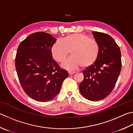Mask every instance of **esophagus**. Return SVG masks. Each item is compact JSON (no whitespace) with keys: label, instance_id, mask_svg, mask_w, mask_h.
Segmentation results:
<instances>
[{"label":"esophagus","instance_id":"34e87169","mask_svg":"<svg viewBox=\"0 0 133 133\" xmlns=\"http://www.w3.org/2000/svg\"><path fill=\"white\" fill-rule=\"evenodd\" d=\"M76 73V72H71V71H69V75H72V74H75Z\"/></svg>","mask_w":133,"mask_h":133}]
</instances>
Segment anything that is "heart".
I'll return each mask as SVG.
<instances>
[{
  "instance_id": "heart-1",
  "label": "heart",
  "mask_w": 133,
  "mask_h": 133,
  "mask_svg": "<svg viewBox=\"0 0 133 133\" xmlns=\"http://www.w3.org/2000/svg\"><path fill=\"white\" fill-rule=\"evenodd\" d=\"M50 50L54 59L58 62H63L70 52L72 56L62 64L64 69L70 71L76 70L81 66L84 69L91 67L99 54L97 42L83 34L68 35L62 41H56Z\"/></svg>"
}]
</instances>
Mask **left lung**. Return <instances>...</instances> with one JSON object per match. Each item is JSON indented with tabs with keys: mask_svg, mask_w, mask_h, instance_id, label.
Instances as JSON below:
<instances>
[{
	"mask_svg": "<svg viewBox=\"0 0 133 133\" xmlns=\"http://www.w3.org/2000/svg\"><path fill=\"white\" fill-rule=\"evenodd\" d=\"M92 33L99 47V54L95 63L83 71L84 79L79 89L84 98L98 101L107 97L115 87L121 71V52L110 35Z\"/></svg>",
	"mask_w": 133,
	"mask_h": 133,
	"instance_id": "left-lung-1",
	"label": "left lung"
}]
</instances>
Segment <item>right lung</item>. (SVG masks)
Listing matches in <instances>:
<instances>
[{
	"mask_svg": "<svg viewBox=\"0 0 133 133\" xmlns=\"http://www.w3.org/2000/svg\"><path fill=\"white\" fill-rule=\"evenodd\" d=\"M56 39L49 34L33 33L19 45L15 65L19 81L26 95L39 102L56 96L69 76L53 59L51 47Z\"/></svg>",
	"mask_w": 133,
	"mask_h": 133,
	"instance_id": "obj_1",
	"label": "right lung"
}]
</instances>
